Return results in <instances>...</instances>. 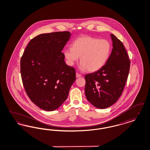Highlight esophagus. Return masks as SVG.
I'll use <instances>...</instances> for the list:
<instances>
[{
	"label": "esophagus",
	"instance_id": "1",
	"mask_svg": "<svg viewBox=\"0 0 150 150\" xmlns=\"http://www.w3.org/2000/svg\"><path fill=\"white\" fill-rule=\"evenodd\" d=\"M76 77L77 78H81V75L80 74H79L78 72H76Z\"/></svg>",
	"mask_w": 150,
	"mask_h": 150
}]
</instances>
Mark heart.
<instances>
[{
    "label": "heart",
    "mask_w": 150,
    "mask_h": 150,
    "mask_svg": "<svg viewBox=\"0 0 150 150\" xmlns=\"http://www.w3.org/2000/svg\"><path fill=\"white\" fill-rule=\"evenodd\" d=\"M111 50V44L106 39L84 36L76 39L72 48L64 50V56L70 66H73L80 57V70L96 71L106 64Z\"/></svg>",
    "instance_id": "obj_1"
}]
</instances>
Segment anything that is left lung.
<instances>
[{
    "instance_id": "obj_1",
    "label": "left lung",
    "mask_w": 150,
    "mask_h": 150,
    "mask_svg": "<svg viewBox=\"0 0 150 150\" xmlns=\"http://www.w3.org/2000/svg\"><path fill=\"white\" fill-rule=\"evenodd\" d=\"M110 36L113 48L106 64L97 71L85 76L86 97L100 109L111 106L119 98L130 69V62L123 44L114 34Z\"/></svg>"
}]
</instances>
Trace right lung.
<instances>
[{
  "label": "right lung",
  "instance_id": "obj_1",
  "mask_svg": "<svg viewBox=\"0 0 150 150\" xmlns=\"http://www.w3.org/2000/svg\"><path fill=\"white\" fill-rule=\"evenodd\" d=\"M70 36L69 31L40 34L30 40L22 56L21 74L26 92L44 110L60 107L76 80L75 69L66 64L61 52Z\"/></svg>",
  "mask_w": 150,
  "mask_h": 150
}]
</instances>
